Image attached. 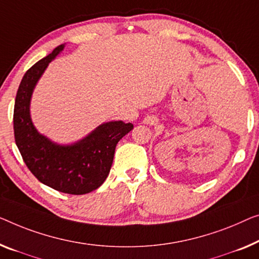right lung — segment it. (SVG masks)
<instances>
[{
  "label": "right lung",
  "mask_w": 259,
  "mask_h": 259,
  "mask_svg": "<svg viewBox=\"0 0 259 259\" xmlns=\"http://www.w3.org/2000/svg\"><path fill=\"white\" fill-rule=\"evenodd\" d=\"M65 44L29 68L19 83L14 108L15 142L31 173L46 186L67 194H86L105 183L113 164L115 148L134 129L131 123L111 121L99 125L82 140L60 145L39 134L30 116L34 87L46 67Z\"/></svg>",
  "instance_id": "obj_1"
}]
</instances>
